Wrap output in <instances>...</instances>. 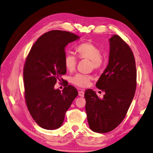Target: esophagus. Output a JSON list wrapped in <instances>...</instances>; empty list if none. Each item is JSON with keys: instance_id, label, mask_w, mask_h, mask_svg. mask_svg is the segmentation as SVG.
<instances>
[{"instance_id": "1", "label": "esophagus", "mask_w": 153, "mask_h": 153, "mask_svg": "<svg viewBox=\"0 0 153 153\" xmlns=\"http://www.w3.org/2000/svg\"><path fill=\"white\" fill-rule=\"evenodd\" d=\"M79 95L80 97H83L84 96V92L83 90H82V89H80V90L79 91Z\"/></svg>"}]
</instances>
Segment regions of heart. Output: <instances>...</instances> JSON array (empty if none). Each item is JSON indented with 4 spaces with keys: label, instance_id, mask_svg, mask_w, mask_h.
<instances>
[{
    "label": "heart",
    "instance_id": "heart-1",
    "mask_svg": "<svg viewBox=\"0 0 153 153\" xmlns=\"http://www.w3.org/2000/svg\"><path fill=\"white\" fill-rule=\"evenodd\" d=\"M75 52L79 59L90 60L91 68L99 70L104 65L101 50L92 42H86L80 43L75 47ZM64 64L67 71H73L75 69L77 64L76 58L72 54H66L64 58ZM91 80V75L78 73L71 78V82L76 86L84 88L88 86Z\"/></svg>",
    "mask_w": 153,
    "mask_h": 153
}]
</instances>
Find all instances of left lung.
<instances>
[{
  "mask_svg": "<svg viewBox=\"0 0 153 153\" xmlns=\"http://www.w3.org/2000/svg\"><path fill=\"white\" fill-rule=\"evenodd\" d=\"M109 41L108 64L96 84L105 92L103 99L92 89H86L84 94L89 128L98 133L110 132L121 123L136 89V62L131 48L117 35Z\"/></svg>",
  "mask_w": 153,
  "mask_h": 153,
  "instance_id": "8db88e82",
  "label": "left lung"
}]
</instances>
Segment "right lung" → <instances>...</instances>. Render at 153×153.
Returning <instances> with one entry per match:
<instances>
[{
    "label": "right lung",
    "instance_id": "obj_1",
    "mask_svg": "<svg viewBox=\"0 0 153 153\" xmlns=\"http://www.w3.org/2000/svg\"><path fill=\"white\" fill-rule=\"evenodd\" d=\"M79 37L73 33L52 30L45 33L33 45L26 58L23 82L26 105L33 120L41 127L54 130L61 126L65 115L78 95L77 89L67 84L62 92L54 89L66 73L65 47Z\"/></svg>",
    "mask_w": 153,
    "mask_h": 153
}]
</instances>
